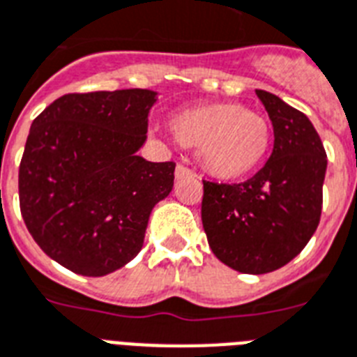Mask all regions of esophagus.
Wrapping results in <instances>:
<instances>
[{
    "label": "esophagus",
    "mask_w": 357,
    "mask_h": 357,
    "mask_svg": "<svg viewBox=\"0 0 357 357\" xmlns=\"http://www.w3.org/2000/svg\"><path fill=\"white\" fill-rule=\"evenodd\" d=\"M185 178H196V174L192 170H188L183 165L176 167V179H185Z\"/></svg>",
    "instance_id": "1"
}]
</instances>
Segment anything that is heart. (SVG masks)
Here are the masks:
<instances>
[{"label":"heart","mask_w":357,"mask_h":357,"mask_svg":"<svg viewBox=\"0 0 357 357\" xmlns=\"http://www.w3.org/2000/svg\"><path fill=\"white\" fill-rule=\"evenodd\" d=\"M172 137L196 150L199 167L222 181H233L259 169L271 149V126L260 113L238 102L192 106L170 119Z\"/></svg>","instance_id":"heart-1"}]
</instances>
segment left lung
Segmentation results:
<instances>
[{
    "label": "left lung",
    "instance_id": "left-lung-1",
    "mask_svg": "<svg viewBox=\"0 0 357 357\" xmlns=\"http://www.w3.org/2000/svg\"><path fill=\"white\" fill-rule=\"evenodd\" d=\"M273 124V152L238 185L204 181L202 222L225 266L262 275L282 268L319 225L326 152L314 124L280 97L257 89Z\"/></svg>",
    "mask_w": 357,
    "mask_h": 357
}]
</instances>
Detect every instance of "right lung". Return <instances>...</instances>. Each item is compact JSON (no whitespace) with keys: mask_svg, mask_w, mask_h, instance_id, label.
<instances>
[{"mask_svg":"<svg viewBox=\"0 0 357 357\" xmlns=\"http://www.w3.org/2000/svg\"><path fill=\"white\" fill-rule=\"evenodd\" d=\"M159 93H69L33 121L20 165V207L47 257L104 277L137 257L152 208L170 194L176 163L137 155Z\"/></svg>","mask_w":357,"mask_h":357,"instance_id":"right-lung-1","label":"right lung"}]
</instances>
